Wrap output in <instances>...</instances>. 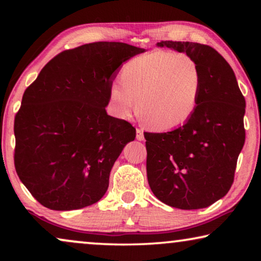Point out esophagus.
Segmentation results:
<instances>
[{
	"mask_svg": "<svg viewBox=\"0 0 261 261\" xmlns=\"http://www.w3.org/2000/svg\"><path fill=\"white\" fill-rule=\"evenodd\" d=\"M136 132H137V139H138V140H144L145 139V137H144V131L143 130H141V129H137L136 130Z\"/></svg>",
	"mask_w": 261,
	"mask_h": 261,
	"instance_id": "1",
	"label": "esophagus"
}]
</instances>
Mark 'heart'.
Segmentation results:
<instances>
[{"instance_id": "1", "label": "heart", "mask_w": 261, "mask_h": 261, "mask_svg": "<svg viewBox=\"0 0 261 261\" xmlns=\"http://www.w3.org/2000/svg\"><path fill=\"white\" fill-rule=\"evenodd\" d=\"M121 83L109 88L116 116L135 109L154 130H170L191 118L199 105L202 76L199 65L183 53L159 50L136 57L122 70Z\"/></svg>"}]
</instances>
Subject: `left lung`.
<instances>
[{"label":"left lung","instance_id":"obj_1","mask_svg":"<svg viewBox=\"0 0 261 261\" xmlns=\"http://www.w3.org/2000/svg\"><path fill=\"white\" fill-rule=\"evenodd\" d=\"M199 65L202 88L196 112L169 132H145L149 188L163 204L199 210L226 196L244 146L245 99L228 62L197 42L161 41Z\"/></svg>","mask_w":261,"mask_h":261}]
</instances>
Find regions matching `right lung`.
I'll return each instance as SVG.
<instances>
[{
  "label": "right lung",
  "mask_w": 261,
  "mask_h": 261,
  "mask_svg": "<svg viewBox=\"0 0 261 261\" xmlns=\"http://www.w3.org/2000/svg\"><path fill=\"white\" fill-rule=\"evenodd\" d=\"M93 42L56 55L26 88L15 117V168L41 205L71 211L95 204L110 170L136 138L129 122L106 112L122 63L144 53Z\"/></svg>",
  "instance_id": "obj_1"
}]
</instances>
